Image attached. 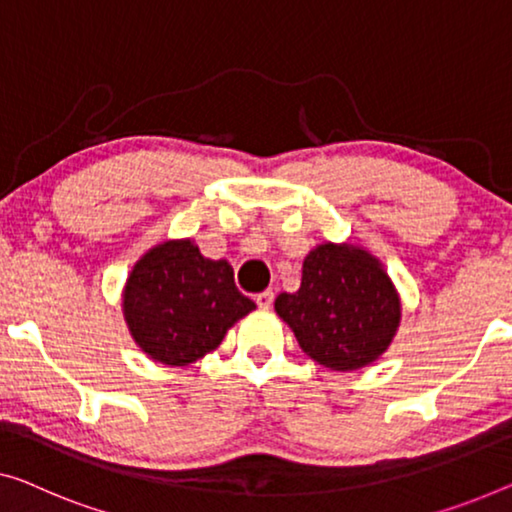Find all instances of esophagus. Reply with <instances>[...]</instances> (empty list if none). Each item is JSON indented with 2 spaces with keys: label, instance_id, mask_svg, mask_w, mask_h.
<instances>
[{
  "label": "esophagus",
  "instance_id": "34e87169",
  "mask_svg": "<svg viewBox=\"0 0 512 512\" xmlns=\"http://www.w3.org/2000/svg\"><path fill=\"white\" fill-rule=\"evenodd\" d=\"M255 301H257V305L259 308H271V303H273V292L271 289H266V292H262V294H257L255 296Z\"/></svg>",
  "mask_w": 512,
  "mask_h": 512
}]
</instances>
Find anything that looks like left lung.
<instances>
[{
    "instance_id": "obj_1",
    "label": "left lung",
    "mask_w": 512,
    "mask_h": 512,
    "mask_svg": "<svg viewBox=\"0 0 512 512\" xmlns=\"http://www.w3.org/2000/svg\"><path fill=\"white\" fill-rule=\"evenodd\" d=\"M273 305L303 352L335 372L375 363L402 319L400 294L384 264L354 243L312 248L303 259L299 292H282Z\"/></svg>"
}]
</instances>
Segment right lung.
<instances>
[{
    "label": "right lung",
    "mask_w": 512,
    "mask_h": 512,
    "mask_svg": "<svg viewBox=\"0 0 512 512\" xmlns=\"http://www.w3.org/2000/svg\"><path fill=\"white\" fill-rule=\"evenodd\" d=\"M121 305L135 345L170 368L213 352L255 310L236 289L232 264L204 257L193 239L149 248L128 273Z\"/></svg>",
    "instance_id": "add662e5"
}]
</instances>
